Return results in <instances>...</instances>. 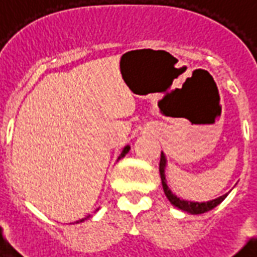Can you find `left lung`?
<instances>
[{"label": "left lung", "instance_id": "obj_1", "mask_svg": "<svg viewBox=\"0 0 257 257\" xmlns=\"http://www.w3.org/2000/svg\"><path fill=\"white\" fill-rule=\"evenodd\" d=\"M165 168H167V158H165V154L161 153V160H160V175H161L164 193H165L167 198L171 201V204H172L173 206H176V208L184 210V212H189L191 215H201V213H205V212H208V210L213 209L215 206H217V205L220 204L221 201L228 195V193H227L224 194V195L219 197V198L212 199V201H206V202H193V201L180 199L169 190V187H168L167 179H165Z\"/></svg>", "mask_w": 257, "mask_h": 257}]
</instances>
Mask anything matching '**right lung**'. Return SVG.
Here are the masks:
<instances>
[{
  "mask_svg": "<svg viewBox=\"0 0 257 257\" xmlns=\"http://www.w3.org/2000/svg\"><path fill=\"white\" fill-rule=\"evenodd\" d=\"M129 150H131V147H129V146H125V147H123L122 153H121V156L118 157V160H121L122 157L126 156V154H128V151H129ZM88 217H89V216H88ZM85 219H86V217H85ZM85 219H81V220H78V221H77V223H79V221H84Z\"/></svg>",
  "mask_w": 257,
  "mask_h": 257,
  "instance_id": "obj_1",
  "label": "right lung"
}]
</instances>
